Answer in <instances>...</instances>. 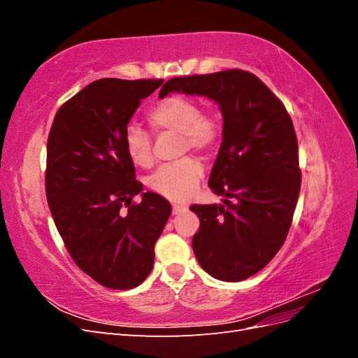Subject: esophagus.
<instances>
[{
  "label": "esophagus",
  "mask_w": 358,
  "mask_h": 358,
  "mask_svg": "<svg viewBox=\"0 0 358 358\" xmlns=\"http://www.w3.org/2000/svg\"><path fill=\"white\" fill-rule=\"evenodd\" d=\"M185 210H188V206H185V204H173V213H175V215L182 213Z\"/></svg>",
  "instance_id": "esophagus-1"
}]
</instances>
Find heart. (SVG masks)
<instances>
[{"label": "heart", "mask_w": 358, "mask_h": 358, "mask_svg": "<svg viewBox=\"0 0 358 358\" xmlns=\"http://www.w3.org/2000/svg\"><path fill=\"white\" fill-rule=\"evenodd\" d=\"M148 122L157 133L180 136V152L188 149L210 154L222 138V124L213 113H204L199 100L188 95L173 94L158 101L148 112ZM124 146L128 158L140 169L154 166L152 138L137 125L125 129ZM201 162L194 157H183L162 166L150 178L149 187L171 201H183L192 196L203 178Z\"/></svg>", "instance_id": "obj_1"}]
</instances>
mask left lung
<instances>
[{"label":"left lung","instance_id":"left-lung-1","mask_svg":"<svg viewBox=\"0 0 358 358\" xmlns=\"http://www.w3.org/2000/svg\"><path fill=\"white\" fill-rule=\"evenodd\" d=\"M220 104L222 143L209 188L224 204H192L200 229L192 249L216 279L237 282L266 267L282 248L301 185L297 137L284 103L255 74L231 69L167 80L169 92Z\"/></svg>","mask_w":358,"mask_h":358}]
</instances>
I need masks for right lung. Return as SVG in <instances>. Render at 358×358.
<instances>
[{
	"mask_svg": "<svg viewBox=\"0 0 358 358\" xmlns=\"http://www.w3.org/2000/svg\"><path fill=\"white\" fill-rule=\"evenodd\" d=\"M162 79H100L64 103L48 137L46 199L73 262L112 289L140 285L171 213L155 192H142L124 146L140 101Z\"/></svg>",
	"mask_w": 358,
	"mask_h": 358,
	"instance_id": "1",
	"label": "right lung"
}]
</instances>
